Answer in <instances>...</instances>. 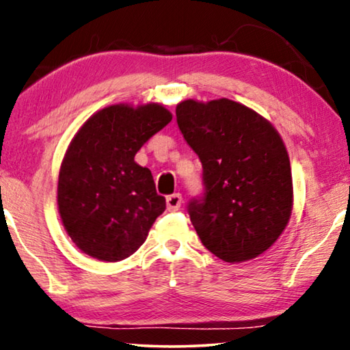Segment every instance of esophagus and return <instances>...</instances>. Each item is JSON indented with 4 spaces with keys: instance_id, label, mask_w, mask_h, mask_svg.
<instances>
[{
    "instance_id": "1",
    "label": "esophagus",
    "mask_w": 350,
    "mask_h": 350,
    "mask_svg": "<svg viewBox=\"0 0 350 350\" xmlns=\"http://www.w3.org/2000/svg\"><path fill=\"white\" fill-rule=\"evenodd\" d=\"M165 202H167V210H169V212H175V210H178L181 207V202H183V199H181V194L175 193V194L167 196Z\"/></svg>"
}]
</instances>
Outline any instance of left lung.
I'll return each instance as SVG.
<instances>
[{
  "label": "left lung",
  "instance_id": "8db88e82",
  "mask_svg": "<svg viewBox=\"0 0 350 350\" xmlns=\"http://www.w3.org/2000/svg\"><path fill=\"white\" fill-rule=\"evenodd\" d=\"M176 122L202 162L204 196L188 212L200 242L226 262L256 258L274 243L293 207L290 159L279 132L229 98L176 105Z\"/></svg>",
  "mask_w": 350,
  "mask_h": 350
}]
</instances>
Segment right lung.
<instances>
[{
    "label": "right lung",
    "mask_w": 350,
    "mask_h": 350,
    "mask_svg": "<svg viewBox=\"0 0 350 350\" xmlns=\"http://www.w3.org/2000/svg\"><path fill=\"white\" fill-rule=\"evenodd\" d=\"M172 121L159 103H119L90 116L62 161L57 205L65 231L85 255L121 261L135 253L165 198L156 193L150 169L133 157Z\"/></svg>",
    "instance_id": "right-lung-1"
}]
</instances>
